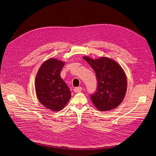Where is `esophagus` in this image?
Returning <instances> with one entry per match:
<instances>
[{"label": "esophagus", "instance_id": "1", "mask_svg": "<svg viewBox=\"0 0 156 156\" xmlns=\"http://www.w3.org/2000/svg\"><path fill=\"white\" fill-rule=\"evenodd\" d=\"M82 90H83V88H82V87H77V88H74V90H73V91H74V92H76V93H78V92H80V91H82Z\"/></svg>", "mask_w": 156, "mask_h": 156}]
</instances>
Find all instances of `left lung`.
<instances>
[{"label": "left lung", "mask_w": 156, "mask_h": 156, "mask_svg": "<svg viewBox=\"0 0 156 156\" xmlns=\"http://www.w3.org/2000/svg\"><path fill=\"white\" fill-rule=\"evenodd\" d=\"M83 58L96 73L97 90L91 99L97 109L109 111L119 105L125 97L127 80L122 66L113 59L101 57L93 59L88 56Z\"/></svg>", "instance_id": "8db88e82"}]
</instances>
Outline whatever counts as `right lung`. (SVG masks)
Here are the masks:
<instances>
[{
	"label": "right lung",
	"instance_id": "1",
	"mask_svg": "<svg viewBox=\"0 0 156 156\" xmlns=\"http://www.w3.org/2000/svg\"><path fill=\"white\" fill-rule=\"evenodd\" d=\"M65 62L55 58L46 60L40 67L35 79V90L39 102L52 111L65 108L71 98V91L60 73Z\"/></svg>",
	"mask_w": 156,
	"mask_h": 156
}]
</instances>
